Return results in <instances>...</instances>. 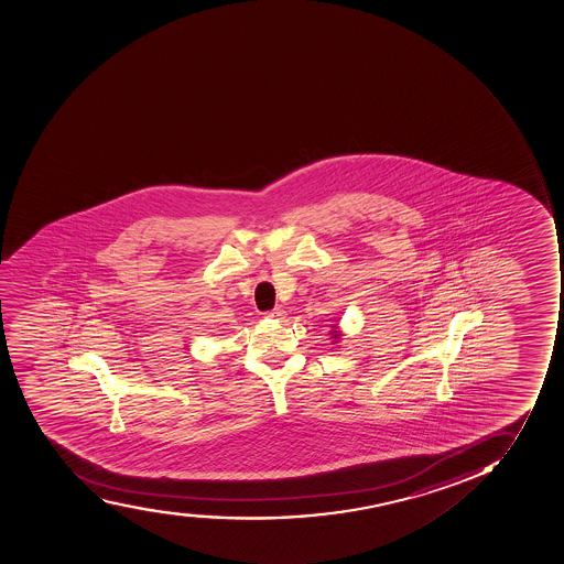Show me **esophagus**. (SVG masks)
Here are the masks:
<instances>
[{"label":"esophagus","instance_id":"1","mask_svg":"<svg viewBox=\"0 0 564 564\" xmlns=\"http://www.w3.org/2000/svg\"><path fill=\"white\" fill-rule=\"evenodd\" d=\"M268 318H273V321H282L284 318V311L280 310H273L269 311Z\"/></svg>","mask_w":564,"mask_h":564}]
</instances>
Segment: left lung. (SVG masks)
<instances>
[{"instance_id":"8db88e82","label":"left lung","mask_w":564,"mask_h":564,"mask_svg":"<svg viewBox=\"0 0 564 564\" xmlns=\"http://www.w3.org/2000/svg\"><path fill=\"white\" fill-rule=\"evenodd\" d=\"M341 336H344V333H341L338 324L330 325V340H333V344H338L341 340Z\"/></svg>"}]
</instances>
